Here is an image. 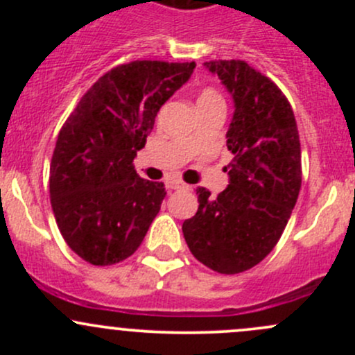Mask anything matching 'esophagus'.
<instances>
[{"instance_id": "esophagus-1", "label": "esophagus", "mask_w": 355, "mask_h": 355, "mask_svg": "<svg viewBox=\"0 0 355 355\" xmlns=\"http://www.w3.org/2000/svg\"><path fill=\"white\" fill-rule=\"evenodd\" d=\"M166 185H168V189H171V191H180V189L189 187L187 184H184V182H180V180H168Z\"/></svg>"}]
</instances>
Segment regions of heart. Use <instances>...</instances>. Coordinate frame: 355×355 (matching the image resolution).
I'll return each instance as SVG.
<instances>
[{
    "instance_id": "obj_1",
    "label": "heart",
    "mask_w": 355,
    "mask_h": 355,
    "mask_svg": "<svg viewBox=\"0 0 355 355\" xmlns=\"http://www.w3.org/2000/svg\"><path fill=\"white\" fill-rule=\"evenodd\" d=\"M211 99H221V96L218 94V91H214L213 87H206L199 96V101H211Z\"/></svg>"
}]
</instances>
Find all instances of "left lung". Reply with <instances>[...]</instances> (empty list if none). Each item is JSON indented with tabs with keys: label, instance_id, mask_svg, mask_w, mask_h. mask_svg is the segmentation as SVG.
Segmentation results:
<instances>
[{
	"label": "left lung",
	"instance_id": "1",
	"mask_svg": "<svg viewBox=\"0 0 355 355\" xmlns=\"http://www.w3.org/2000/svg\"><path fill=\"white\" fill-rule=\"evenodd\" d=\"M235 101L227 132L230 185L214 199L200 187L198 213L184 221L192 256L221 275L250 270L278 244L302 185L300 141L287 96L242 60L204 63Z\"/></svg>",
	"mask_w": 355,
	"mask_h": 355
}]
</instances>
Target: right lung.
Returning <instances> with one entry per match:
<instances>
[{
    "label": "right lung",
    "instance_id": "1",
    "mask_svg": "<svg viewBox=\"0 0 355 355\" xmlns=\"http://www.w3.org/2000/svg\"><path fill=\"white\" fill-rule=\"evenodd\" d=\"M196 63L135 60L111 68L91 85L63 123L49 166V196L67 245L94 266L130 257L159 213L163 182L137 175L161 106Z\"/></svg>",
    "mask_w": 355,
    "mask_h": 355
}]
</instances>
